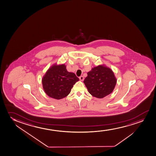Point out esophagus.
Segmentation results:
<instances>
[{
  "mask_svg": "<svg viewBox=\"0 0 156 156\" xmlns=\"http://www.w3.org/2000/svg\"><path fill=\"white\" fill-rule=\"evenodd\" d=\"M79 79L81 80V81H83V79H84V78H83V76H80V77H79Z\"/></svg>",
  "mask_w": 156,
  "mask_h": 156,
  "instance_id": "1",
  "label": "esophagus"
}]
</instances>
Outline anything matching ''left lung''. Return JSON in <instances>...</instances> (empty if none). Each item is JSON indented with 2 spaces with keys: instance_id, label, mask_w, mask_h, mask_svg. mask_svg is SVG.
I'll use <instances>...</instances> for the list:
<instances>
[{
  "instance_id": "left-lung-1",
  "label": "left lung",
  "mask_w": 156,
  "mask_h": 156,
  "mask_svg": "<svg viewBox=\"0 0 156 156\" xmlns=\"http://www.w3.org/2000/svg\"><path fill=\"white\" fill-rule=\"evenodd\" d=\"M116 81L111 69L104 65H99L87 73L83 83L92 96L102 98L113 92Z\"/></svg>"
}]
</instances>
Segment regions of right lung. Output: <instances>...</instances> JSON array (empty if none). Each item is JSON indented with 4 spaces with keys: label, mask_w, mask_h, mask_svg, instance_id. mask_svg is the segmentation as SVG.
Here are the masks:
<instances>
[{
    "label": "right lung",
    "mask_w": 156,
    "mask_h": 156,
    "mask_svg": "<svg viewBox=\"0 0 156 156\" xmlns=\"http://www.w3.org/2000/svg\"><path fill=\"white\" fill-rule=\"evenodd\" d=\"M79 78L75 73L67 71L65 64L52 65L42 79L43 88L49 97L55 99L63 98L69 95Z\"/></svg>",
    "instance_id": "1"
}]
</instances>
